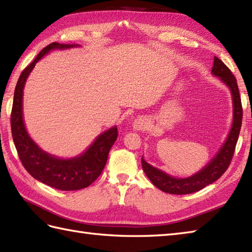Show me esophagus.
<instances>
[{
	"mask_svg": "<svg viewBox=\"0 0 252 252\" xmlns=\"http://www.w3.org/2000/svg\"><path fill=\"white\" fill-rule=\"evenodd\" d=\"M147 126H149V121H147V119H145L144 117H139L133 121V129L136 131L145 130Z\"/></svg>",
	"mask_w": 252,
	"mask_h": 252,
	"instance_id": "esophagus-1",
	"label": "esophagus"
}]
</instances>
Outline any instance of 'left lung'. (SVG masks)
Wrapping results in <instances>:
<instances>
[{
  "label": "left lung",
  "instance_id": "1",
  "mask_svg": "<svg viewBox=\"0 0 252 252\" xmlns=\"http://www.w3.org/2000/svg\"><path fill=\"white\" fill-rule=\"evenodd\" d=\"M212 74L220 78L221 82L229 88L231 96H233L234 118L230 132L224 145L220 147V150L214 158L203 169H201L193 176L188 177V178H175V177L169 176L166 172L150 165L142 157V168L144 170L145 175L149 177V179L156 188L166 192V193L189 194L213 184L227 170L231 158L234 156L241 127V121H243V106H241L237 80H236V77L229 68L223 63V61L216 57H214Z\"/></svg>",
  "mask_w": 252,
  "mask_h": 252
}]
</instances>
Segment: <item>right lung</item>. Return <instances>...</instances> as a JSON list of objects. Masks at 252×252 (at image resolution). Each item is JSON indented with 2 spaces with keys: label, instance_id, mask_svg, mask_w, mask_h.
<instances>
[{
  "label": "right lung",
  "instance_id": "right-lung-1",
  "mask_svg": "<svg viewBox=\"0 0 252 252\" xmlns=\"http://www.w3.org/2000/svg\"><path fill=\"white\" fill-rule=\"evenodd\" d=\"M73 47L77 46L52 42L43 48L36 59L25 67L15 87L11 113L13 141L25 169L34 179L63 191L80 190L92 185L101 174L111 146L118 137L117 126H113L98 135L82 155L74 158L62 159L42 151L28 135L23 119V90L28 75L36 63L51 50Z\"/></svg>",
  "mask_w": 252,
  "mask_h": 252
}]
</instances>
